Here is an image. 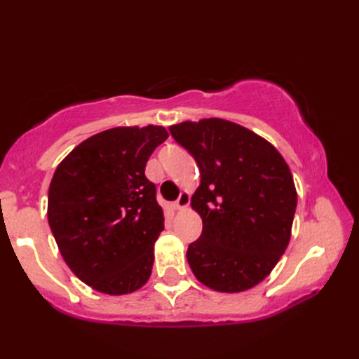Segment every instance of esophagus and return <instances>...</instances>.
I'll list each match as a JSON object with an SVG mask.
<instances>
[{"label": "esophagus", "instance_id": "1", "mask_svg": "<svg viewBox=\"0 0 359 359\" xmlns=\"http://www.w3.org/2000/svg\"><path fill=\"white\" fill-rule=\"evenodd\" d=\"M188 203H189V194L187 191H182L180 196H179V199L174 202V208L175 210H184V208L188 207Z\"/></svg>", "mask_w": 359, "mask_h": 359}]
</instances>
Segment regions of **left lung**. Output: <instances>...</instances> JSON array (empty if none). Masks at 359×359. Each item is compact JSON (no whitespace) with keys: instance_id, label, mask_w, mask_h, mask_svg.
<instances>
[{"instance_id":"1","label":"left lung","mask_w":359,"mask_h":359,"mask_svg":"<svg viewBox=\"0 0 359 359\" xmlns=\"http://www.w3.org/2000/svg\"><path fill=\"white\" fill-rule=\"evenodd\" d=\"M170 133L201 171L191 207L203 226L187 251L194 276L224 293L257 285L292 234L297 194L284 157L261 135L222 118L184 121Z\"/></svg>"}]
</instances>
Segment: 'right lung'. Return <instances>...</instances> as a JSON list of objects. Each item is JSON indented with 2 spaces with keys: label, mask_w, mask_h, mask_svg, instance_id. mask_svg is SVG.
I'll return each mask as SVG.
<instances>
[{
  "label": "right lung",
  "mask_w": 359,
  "mask_h": 359,
  "mask_svg": "<svg viewBox=\"0 0 359 359\" xmlns=\"http://www.w3.org/2000/svg\"><path fill=\"white\" fill-rule=\"evenodd\" d=\"M166 139L163 126L106 129L75 147L53 172L52 234L75 276L97 292L133 293L151 276L165 219L144 166Z\"/></svg>",
  "instance_id": "1"
}]
</instances>
